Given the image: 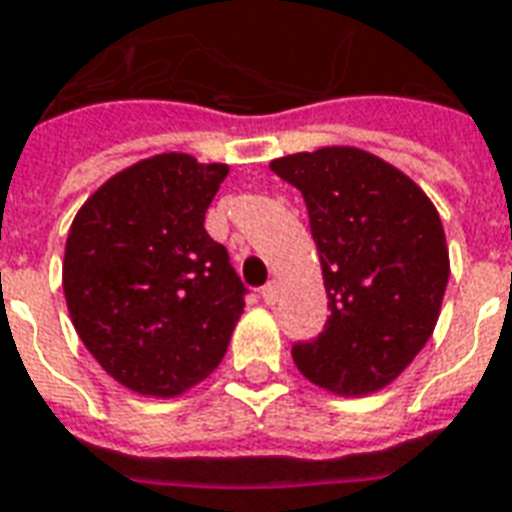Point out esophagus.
Listing matches in <instances>:
<instances>
[{
	"mask_svg": "<svg viewBox=\"0 0 512 512\" xmlns=\"http://www.w3.org/2000/svg\"><path fill=\"white\" fill-rule=\"evenodd\" d=\"M279 295H282V287H279V282H268V285L263 287V301H266L268 306H274L276 301H279Z\"/></svg>",
	"mask_w": 512,
	"mask_h": 512,
	"instance_id": "34e87169",
	"label": "esophagus"
}]
</instances>
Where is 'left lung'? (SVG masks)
<instances>
[{"instance_id":"left-lung-1","label":"left lung","mask_w":512,"mask_h":512,"mask_svg":"<svg viewBox=\"0 0 512 512\" xmlns=\"http://www.w3.org/2000/svg\"><path fill=\"white\" fill-rule=\"evenodd\" d=\"M301 189L328 293L325 331L293 347L306 380L366 396L399 377L437 325L450 257L437 208L391 162L325 146L271 162Z\"/></svg>"}]
</instances>
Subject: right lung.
<instances>
[{
	"label": "right lung",
	"instance_id": "add662e5",
	"mask_svg": "<svg viewBox=\"0 0 512 512\" xmlns=\"http://www.w3.org/2000/svg\"><path fill=\"white\" fill-rule=\"evenodd\" d=\"M227 165L154 154L105 181L67 233L62 287L86 350L154 399L187 393L225 358L246 287L203 219Z\"/></svg>",
	"mask_w": 512,
	"mask_h": 512
}]
</instances>
